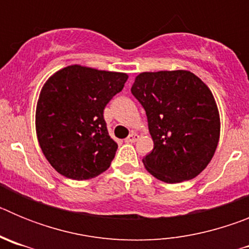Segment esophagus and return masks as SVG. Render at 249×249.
Wrapping results in <instances>:
<instances>
[{
  "instance_id": "34e87169",
  "label": "esophagus",
  "mask_w": 249,
  "mask_h": 249,
  "mask_svg": "<svg viewBox=\"0 0 249 249\" xmlns=\"http://www.w3.org/2000/svg\"><path fill=\"white\" fill-rule=\"evenodd\" d=\"M137 140H138V135H137V133H135V132H132V133H129L128 137L126 138V142H127V143H135V142Z\"/></svg>"
}]
</instances>
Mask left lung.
Here are the masks:
<instances>
[{
    "label": "left lung",
    "mask_w": 249,
    "mask_h": 249,
    "mask_svg": "<svg viewBox=\"0 0 249 249\" xmlns=\"http://www.w3.org/2000/svg\"><path fill=\"white\" fill-rule=\"evenodd\" d=\"M132 94L147 114L155 147L146 169L166 183L192 179L207 167L219 140V114L212 92L190 71L143 72Z\"/></svg>",
    "instance_id": "obj_1"
}]
</instances>
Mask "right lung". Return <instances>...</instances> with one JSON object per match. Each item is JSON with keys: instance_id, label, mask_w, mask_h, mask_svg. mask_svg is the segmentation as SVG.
Here are the masks:
<instances>
[{"instance_id": "1", "label": "right lung", "mask_w": 249, "mask_h": 249, "mask_svg": "<svg viewBox=\"0 0 249 249\" xmlns=\"http://www.w3.org/2000/svg\"><path fill=\"white\" fill-rule=\"evenodd\" d=\"M127 78L126 73L78 65L50 77L37 103L36 132L43 155L57 172L83 181L111 166L118 146L108 136L103 109Z\"/></svg>"}]
</instances>
